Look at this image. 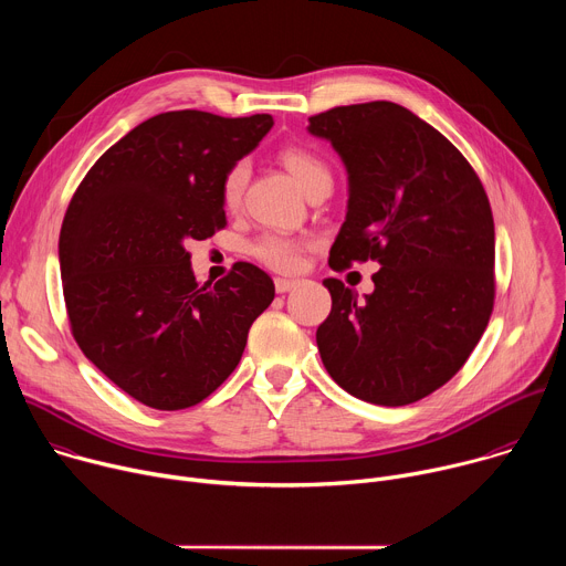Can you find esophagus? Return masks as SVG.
Wrapping results in <instances>:
<instances>
[{
    "label": "esophagus",
    "instance_id": "1",
    "mask_svg": "<svg viewBox=\"0 0 566 566\" xmlns=\"http://www.w3.org/2000/svg\"><path fill=\"white\" fill-rule=\"evenodd\" d=\"M297 284H300V280L277 277V280H275V291H277V293H289V291H293Z\"/></svg>",
    "mask_w": 566,
    "mask_h": 566
}]
</instances>
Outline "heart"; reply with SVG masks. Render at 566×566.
Returning <instances> with one entry per match:
<instances>
[{
  "mask_svg": "<svg viewBox=\"0 0 566 566\" xmlns=\"http://www.w3.org/2000/svg\"><path fill=\"white\" fill-rule=\"evenodd\" d=\"M282 164L289 168V172L295 177V181L302 186L306 192L313 184L322 179H332L329 168L325 160H322L317 154L304 149V147H286L282 154ZM249 164L247 160H237V164L226 172L223 186H221V199L226 208H237L241 197H244L247 184H249ZM306 249V241L286 237L280 232H269L260 237L255 244L251 247L253 255L266 264L273 271H295L302 262V251Z\"/></svg>",
  "mask_w": 566,
  "mask_h": 566,
  "instance_id": "obj_1",
  "label": "heart"
}]
</instances>
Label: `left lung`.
Segmentation results:
<instances>
[{
    "label": "left lung",
    "instance_id": "left-lung-1",
    "mask_svg": "<svg viewBox=\"0 0 566 566\" xmlns=\"http://www.w3.org/2000/svg\"><path fill=\"white\" fill-rule=\"evenodd\" d=\"M347 170V217L329 266L378 262L358 297L327 277L332 313L315 332L329 376L352 396L400 408L446 385L486 329L495 300V223L463 154L396 103L308 118Z\"/></svg>",
    "mask_w": 566,
    "mask_h": 566
}]
</instances>
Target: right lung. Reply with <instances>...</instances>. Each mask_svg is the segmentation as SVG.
Segmentation results:
<instances>
[{
  "instance_id": "obj_1",
  "label": "right lung",
  "mask_w": 566,
  "mask_h": 566,
  "mask_svg": "<svg viewBox=\"0 0 566 566\" xmlns=\"http://www.w3.org/2000/svg\"><path fill=\"white\" fill-rule=\"evenodd\" d=\"M271 127L269 114H158L96 160L66 208L60 271L73 338L147 408L186 410L210 396L275 297L249 262L199 286L186 251L226 226L223 177Z\"/></svg>"
}]
</instances>
